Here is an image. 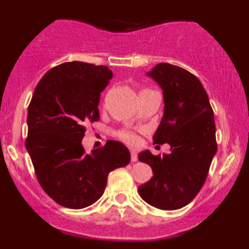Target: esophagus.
Here are the masks:
<instances>
[{"label":"esophagus","mask_w":249,"mask_h":249,"mask_svg":"<svg viewBox=\"0 0 249 249\" xmlns=\"http://www.w3.org/2000/svg\"><path fill=\"white\" fill-rule=\"evenodd\" d=\"M138 160V154L136 153V151H131V161H137Z\"/></svg>","instance_id":"34e87169"}]
</instances>
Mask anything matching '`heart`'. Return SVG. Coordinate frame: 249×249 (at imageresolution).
Listing matches in <instances>:
<instances>
[{
    "label": "heart",
    "mask_w": 249,
    "mask_h": 249,
    "mask_svg": "<svg viewBox=\"0 0 249 249\" xmlns=\"http://www.w3.org/2000/svg\"><path fill=\"white\" fill-rule=\"evenodd\" d=\"M117 136H118L122 141L128 142V144H136L137 141H138L136 134L131 132V131H121V132L117 133Z\"/></svg>",
    "instance_id": "b5f03b06"
}]
</instances>
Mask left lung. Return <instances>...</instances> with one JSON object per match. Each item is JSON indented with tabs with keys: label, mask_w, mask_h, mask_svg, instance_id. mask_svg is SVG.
<instances>
[{
	"label": "left lung",
	"mask_w": 249,
	"mask_h": 249,
	"mask_svg": "<svg viewBox=\"0 0 249 249\" xmlns=\"http://www.w3.org/2000/svg\"><path fill=\"white\" fill-rule=\"evenodd\" d=\"M147 75L164 95V116L153 136L154 144H170L168 154H139L152 167L153 177L139 186V196L151 206L173 211L186 206L206 181L216 153L215 123L207 92L193 73L159 63Z\"/></svg>",
	"instance_id": "obj_1"
}]
</instances>
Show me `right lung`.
Instances as JSON below:
<instances>
[{
  "label": "right lung",
  "instance_id": "1",
  "mask_svg": "<svg viewBox=\"0 0 249 249\" xmlns=\"http://www.w3.org/2000/svg\"><path fill=\"white\" fill-rule=\"evenodd\" d=\"M105 65L67 62L42 77L28 107L25 147L44 192L61 206L79 210L104 193L111 171L130 162L116 141L85 153V125L99 119L101 92L112 78Z\"/></svg>",
  "mask_w": 249,
  "mask_h": 249
}]
</instances>
